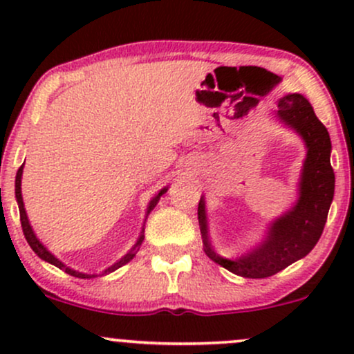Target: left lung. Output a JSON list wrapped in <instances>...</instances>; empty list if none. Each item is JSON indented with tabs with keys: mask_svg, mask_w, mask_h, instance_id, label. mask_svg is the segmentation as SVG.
<instances>
[{
	"mask_svg": "<svg viewBox=\"0 0 354 354\" xmlns=\"http://www.w3.org/2000/svg\"><path fill=\"white\" fill-rule=\"evenodd\" d=\"M278 106L279 120L295 128L308 148L299 183V200L295 208L276 219L268 238L258 248L238 259H225L211 250L205 200L201 198L198 205L205 253L214 263L243 278H268L310 253L323 233L335 194V171L330 161L331 140L326 126L316 118L308 100L298 93L284 96Z\"/></svg>",
	"mask_w": 354,
	"mask_h": 354,
	"instance_id": "obj_1",
	"label": "left lung"
}]
</instances>
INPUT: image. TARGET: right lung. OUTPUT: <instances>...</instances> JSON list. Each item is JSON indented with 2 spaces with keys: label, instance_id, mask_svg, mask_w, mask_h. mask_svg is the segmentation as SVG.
I'll return each mask as SVG.
<instances>
[{
  "label": "right lung",
  "instance_id": "obj_1",
  "mask_svg": "<svg viewBox=\"0 0 354 354\" xmlns=\"http://www.w3.org/2000/svg\"><path fill=\"white\" fill-rule=\"evenodd\" d=\"M21 174H23V165L19 166V169H18V173H16V181H15V193H16V201H18V208H19V219H21V228H23V233H24V238H26V241H28V245L31 246V250L35 251L36 254L39 256V258L41 259H44V261H48V263H51V265H55L56 268H59V270H63L64 273H68V274H71V276H75V278H93V276L95 274H84V273H78V271H75V270H71V268H68V266H64L63 263L59 261L58 258H55V256H53L50 251L46 250V248H44L41 243L38 241V238L35 236V233H33V230H31V226H30V221H28V216H26V211H24V205H23V196H21ZM166 189L168 188H163L160 191V193L156 194V196L153 198L151 200V203H149V208H148V213L149 211H151L154 206H156V203L160 201V196L161 194H165L166 193ZM145 239V236L143 234H141L140 236V239H138V243L135 245V248H133L131 251H129L128 254L124 256V258H121L120 261L118 263H115V265L113 266H109L106 271H104L103 274H106V273H111V271H115V270H118V268H121L123 265H126V263L128 261H131L133 258H135V254L138 253V246L141 245V241H143Z\"/></svg>",
  "mask_w": 354,
  "mask_h": 354
}]
</instances>
